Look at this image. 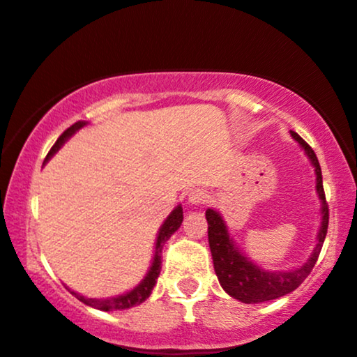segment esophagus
<instances>
[{"label": "esophagus", "mask_w": 357, "mask_h": 357, "mask_svg": "<svg viewBox=\"0 0 357 357\" xmlns=\"http://www.w3.org/2000/svg\"><path fill=\"white\" fill-rule=\"evenodd\" d=\"M188 202L191 204H204L208 202V192L202 190V188H196L188 195Z\"/></svg>", "instance_id": "34e87169"}]
</instances>
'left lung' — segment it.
Listing matches in <instances>:
<instances>
[{
  "label": "left lung",
  "mask_w": 357,
  "mask_h": 357,
  "mask_svg": "<svg viewBox=\"0 0 357 357\" xmlns=\"http://www.w3.org/2000/svg\"><path fill=\"white\" fill-rule=\"evenodd\" d=\"M292 137L304 147L315 167V176H317V192L322 199V227L319 230V241L315 245L312 255L302 265L301 268L292 270V272H268L258 265L250 261L247 257L241 255V252L235 247L233 240L228 235L225 221L220 213L215 210H206L208 220V241H210L213 265H215L216 277H218L221 287L228 296L235 297L236 301L245 302V304H258V302H267L278 298L285 294L296 290L307 275L312 272L315 261H317L319 253H321L324 240H326L327 227H329V206L326 202V192L322 186V171L317 161L314 149L298 136L297 132L290 130Z\"/></svg>",
  "instance_id": "obj_1"
}]
</instances>
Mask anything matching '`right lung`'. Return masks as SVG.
<instances>
[{"label": "right lung", "instance_id": "add662e5", "mask_svg": "<svg viewBox=\"0 0 357 357\" xmlns=\"http://www.w3.org/2000/svg\"><path fill=\"white\" fill-rule=\"evenodd\" d=\"M84 124H85V122H75V124L68 127L67 130H63V134H61V136L56 139L55 144H53L52 149L48 151L45 161H48V159H50L52 155L60 149V146L63 144V142L67 141V139L70 137L72 134L75 132V130H79ZM181 223H183V208L178 206L173 213H171L169 216H167L165 225H162L161 230H159L158 241H155V255H154L153 265H151L149 272H147L144 280H142L141 284H139L134 290H130V292H127V294H122V296H119V297H112V298H87L84 296H79V294H75V292H72V294L77 298H79L80 302H84L85 305H90V307H93V309H99V310H105V312H109V310L129 309V307L139 305L141 302H144L146 298L151 296V292H153L155 280H158L159 272H161L162 247H165L166 241L169 240V236L173 235V233L178 230L179 227H181Z\"/></svg>", "mask_w": 357, "mask_h": 357}]
</instances>
